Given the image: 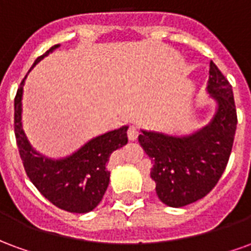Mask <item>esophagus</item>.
Instances as JSON below:
<instances>
[{
	"mask_svg": "<svg viewBox=\"0 0 251 251\" xmlns=\"http://www.w3.org/2000/svg\"><path fill=\"white\" fill-rule=\"evenodd\" d=\"M127 137H129V140H131V141L137 140V137H138V129H137L136 126H130V127H129V130H127Z\"/></svg>",
	"mask_w": 251,
	"mask_h": 251,
	"instance_id": "esophagus-1",
	"label": "esophagus"
}]
</instances>
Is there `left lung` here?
Returning <instances> with one entry per match:
<instances>
[{"mask_svg": "<svg viewBox=\"0 0 251 251\" xmlns=\"http://www.w3.org/2000/svg\"><path fill=\"white\" fill-rule=\"evenodd\" d=\"M207 91L218 109L211 122L184 137L142 130L138 141L152 158L151 177L164 204L184 207L204 198L225 172L237 130L232 87L219 68L210 63Z\"/></svg>", "mask_w": 251, "mask_h": 251, "instance_id": "8db88e82", "label": "left lung"}]
</instances>
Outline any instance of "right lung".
<instances>
[{"label": "right lung", "mask_w": 251, "mask_h": 251, "mask_svg": "<svg viewBox=\"0 0 251 251\" xmlns=\"http://www.w3.org/2000/svg\"><path fill=\"white\" fill-rule=\"evenodd\" d=\"M57 47L59 44L51 47L36 59L35 64ZM24 80L25 77L14 98V134L25 172L52 204L76 214L93 211L100 203L109 185L107 161L110 154L127 144V126L95 137L68 157L60 160L46 157L32 148L23 130L21 98Z\"/></svg>", "instance_id": "1"}]
</instances>
